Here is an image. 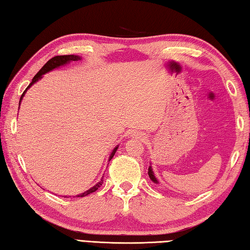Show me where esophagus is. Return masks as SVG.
<instances>
[{
  "instance_id": "obj_1",
  "label": "esophagus",
  "mask_w": 250,
  "mask_h": 250,
  "mask_svg": "<svg viewBox=\"0 0 250 250\" xmlns=\"http://www.w3.org/2000/svg\"><path fill=\"white\" fill-rule=\"evenodd\" d=\"M135 136L137 137V139H143V136H142V134H136Z\"/></svg>"
}]
</instances>
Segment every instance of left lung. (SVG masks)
<instances>
[{"mask_svg":"<svg viewBox=\"0 0 250 250\" xmlns=\"http://www.w3.org/2000/svg\"><path fill=\"white\" fill-rule=\"evenodd\" d=\"M148 175H149V178L152 180L153 183L155 184H159V182H158V179L156 178V176H155V173H153V171H152V167H151V166L148 167Z\"/></svg>","mask_w":250,"mask_h":250,"instance_id":"1","label":"left lung"}]
</instances>
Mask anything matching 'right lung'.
I'll list each match as a JSON object with an SVG mask.
<instances>
[{"instance_id":"1","label":"right lung","mask_w":250,"mask_h":250,"mask_svg":"<svg viewBox=\"0 0 250 250\" xmlns=\"http://www.w3.org/2000/svg\"><path fill=\"white\" fill-rule=\"evenodd\" d=\"M78 60H82V57L76 56V55L56 56V57H54V58H51V59H50L48 62H47L46 64L39 71V73H37L36 75L33 77V79H32V82L30 83L29 86L26 87V89L24 90V92L22 93V95H21L20 101H19V105H20V103H21V101H22L25 92L28 91V89H29L31 86H33V84H34L36 82H39L40 79H41L42 77H43L44 74L48 73V72H50V71H52V70H55V68H58V67H60V66L65 65V64H67V63L73 62V61H78ZM118 147H119V145H117V146L114 148V149H113V151L110 152V156H109V158H108V161H110V159H113V157H114V155L116 153L117 149H118ZM102 184H103V176H102V178H101L100 182H99L98 184H95V185L93 186V187H91L90 189H88L87 191H84L83 193H81V194H78V195H76V196H81V198H82V196H86V195H88V194H90V193H92V192H94L95 190H98V189L101 187V186H102ZM64 198H67V196H64ZM74 198H75V196H74Z\"/></svg>"}]
</instances>
